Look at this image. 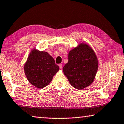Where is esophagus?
<instances>
[{
    "label": "esophagus",
    "mask_w": 124,
    "mask_h": 124,
    "mask_svg": "<svg viewBox=\"0 0 124 124\" xmlns=\"http://www.w3.org/2000/svg\"><path fill=\"white\" fill-rule=\"evenodd\" d=\"M58 66H59V67H60V69L62 70V67H62V64H60Z\"/></svg>",
    "instance_id": "1"
}]
</instances>
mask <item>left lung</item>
<instances>
[{
	"mask_svg": "<svg viewBox=\"0 0 124 124\" xmlns=\"http://www.w3.org/2000/svg\"><path fill=\"white\" fill-rule=\"evenodd\" d=\"M98 68V60L89 45L80 43L68 53V62L63 72L73 87L83 89L95 79Z\"/></svg>",
	"mask_w": 124,
	"mask_h": 124,
	"instance_id": "left-lung-1",
	"label": "left lung"
}]
</instances>
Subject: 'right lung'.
Wrapping results in <instances>:
<instances>
[{
	"mask_svg": "<svg viewBox=\"0 0 124 124\" xmlns=\"http://www.w3.org/2000/svg\"><path fill=\"white\" fill-rule=\"evenodd\" d=\"M23 68L28 81L38 88L48 85L60 69L48 52L36 48L31 50Z\"/></svg>",
	"mask_w": 124,
	"mask_h": 124,
	"instance_id": "obj_1",
	"label": "right lung"
}]
</instances>
